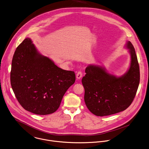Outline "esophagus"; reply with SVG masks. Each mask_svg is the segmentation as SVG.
Listing matches in <instances>:
<instances>
[{
    "label": "esophagus",
    "mask_w": 149,
    "mask_h": 149,
    "mask_svg": "<svg viewBox=\"0 0 149 149\" xmlns=\"http://www.w3.org/2000/svg\"><path fill=\"white\" fill-rule=\"evenodd\" d=\"M82 72L81 71H78L76 75V77H77V78L78 79H79L82 78Z\"/></svg>",
    "instance_id": "obj_1"
}]
</instances>
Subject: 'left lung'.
Masks as SVG:
<instances>
[{
  "mask_svg": "<svg viewBox=\"0 0 149 149\" xmlns=\"http://www.w3.org/2000/svg\"><path fill=\"white\" fill-rule=\"evenodd\" d=\"M125 47L131 55L127 72L117 77L105 68L90 64L82 79L85 89L84 100L88 109L94 115L104 116L125 110L132 102L140 81L139 66L135 48L130 41Z\"/></svg>",
  "mask_w": 149,
  "mask_h": 149,
  "instance_id": "left-lung-1",
  "label": "left lung"
}]
</instances>
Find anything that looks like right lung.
<instances>
[{
    "instance_id": "add662e5",
    "label": "right lung",
    "mask_w": 149,
    "mask_h": 149,
    "mask_svg": "<svg viewBox=\"0 0 149 149\" xmlns=\"http://www.w3.org/2000/svg\"><path fill=\"white\" fill-rule=\"evenodd\" d=\"M10 81L18 101L25 110L45 115L59 108L65 93L75 81V74L41 55L30 38H26L14 52Z\"/></svg>"
}]
</instances>
